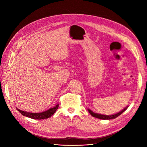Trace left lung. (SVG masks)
<instances>
[{"instance_id": "8db88e82", "label": "left lung", "mask_w": 147, "mask_h": 147, "mask_svg": "<svg viewBox=\"0 0 147 147\" xmlns=\"http://www.w3.org/2000/svg\"><path fill=\"white\" fill-rule=\"evenodd\" d=\"M127 108V107H126L125 109H123V111H121V112H118V113L114 114V115H106L96 114V113H94V112H92L91 110H90V109H88V112H90V114H91L93 117H95L96 118H98V119H101L105 120V119H115V117H118L119 115H120L124 111H125Z\"/></svg>"}]
</instances>
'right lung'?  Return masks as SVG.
<instances>
[{"label":"right lung","instance_id":"1","mask_svg":"<svg viewBox=\"0 0 147 147\" xmlns=\"http://www.w3.org/2000/svg\"><path fill=\"white\" fill-rule=\"evenodd\" d=\"M59 107V105H57L55 107L51 108L49 110L46 111L45 112H40V113H32V112H24L23 111H21L20 109H17V110L20 112V113L24 115V116L28 117L30 118L34 119H47L54 114L55 111Z\"/></svg>","mask_w":147,"mask_h":147}]
</instances>
